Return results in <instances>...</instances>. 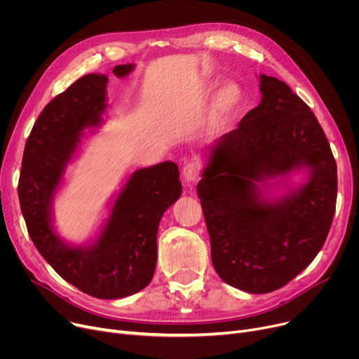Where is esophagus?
<instances>
[{
	"label": "esophagus",
	"instance_id": "esophagus-1",
	"mask_svg": "<svg viewBox=\"0 0 359 359\" xmlns=\"http://www.w3.org/2000/svg\"><path fill=\"white\" fill-rule=\"evenodd\" d=\"M201 175V164L198 161H189L183 167V180L189 184L195 183Z\"/></svg>",
	"mask_w": 359,
	"mask_h": 359
}]
</instances>
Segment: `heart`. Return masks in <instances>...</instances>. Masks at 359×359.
<instances>
[{
	"mask_svg": "<svg viewBox=\"0 0 359 359\" xmlns=\"http://www.w3.org/2000/svg\"><path fill=\"white\" fill-rule=\"evenodd\" d=\"M241 103H243L241 87L234 81L225 83L215 94V97L212 99V103L208 109V113H206L205 123H203L206 134L217 135L218 132H221L225 126H227L230 119L234 116V113L240 109Z\"/></svg>",
	"mask_w": 359,
	"mask_h": 359,
	"instance_id": "b5f03b06",
	"label": "heart"
}]
</instances>
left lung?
Here are the masks:
<instances>
[{
  "label": "left lung",
  "mask_w": 359,
  "mask_h": 359,
  "mask_svg": "<svg viewBox=\"0 0 359 359\" xmlns=\"http://www.w3.org/2000/svg\"><path fill=\"white\" fill-rule=\"evenodd\" d=\"M262 102L210 147L196 191L219 278L250 294L287 285L323 248L337 170L311 109L288 84L260 74ZM307 168L306 184L269 200L268 180ZM275 183H280L279 180Z\"/></svg>",
  "instance_id": "1"
}]
</instances>
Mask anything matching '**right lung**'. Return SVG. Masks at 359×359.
I'll use <instances>...</instances> for the list:
<instances>
[{"instance_id": "1", "label": "right lung", "mask_w": 359, "mask_h": 359, "mask_svg": "<svg viewBox=\"0 0 359 359\" xmlns=\"http://www.w3.org/2000/svg\"><path fill=\"white\" fill-rule=\"evenodd\" d=\"M134 65H116L122 79ZM103 74H87L46 104L26 142L18 199L29 236L43 259L80 291L116 299L144 290L157 263V231L163 214L182 195L179 167L164 161L132 173L99 237L67 244L53 229L52 203L68 163L81 144L83 130L102 125L107 109Z\"/></svg>"}]
</instances>
